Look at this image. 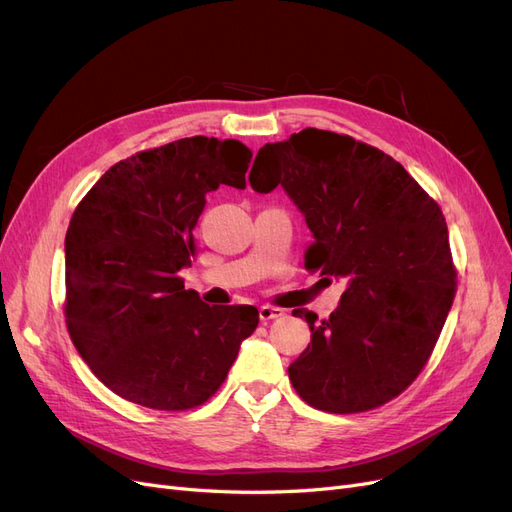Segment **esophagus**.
I'll return each mask as SVG.
<instances>
[{"instance_id": "34e87169", "label": "esophagus", "mask_w": 512, "mask_h": 512, "mask_svg": "<svg viewBox=\"0 0 512 512\" xmlns=\"http://www.w3.org/2000/svg\"><path fill=\"white\" fill-rule=\"evenodd\" d=\"M278 316H282L280 308H272V306H261L259 308V318L263 320V323H268V320L278 318Z\"/></svg>"}]
</instances>
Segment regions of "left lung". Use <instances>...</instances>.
<instances>
[{"label": "left lung", "mask_w": 512, "mask_h": 512, "mask_svg": "<svg viewBox=\"0 0 512 512\" xmlns=\"http://www.w3.org/2000/svg\"><path fill=\"white\" fill-rule=\"evenodd\" d=\"M249 181L278 185L306 217V268L346 291L327 320L297 308L312 342L289 367L308 405L358 413L399 396L420 375L456 297L439 204L384 151L306 128L257 151Z\"/></svg>", "instance_id": "8db88e82"}]
</instances>
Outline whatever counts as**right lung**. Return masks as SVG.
<instances>
[{
	"mask_svg": "<svg viewBox=\"0 0 512 512\" xmlns=\"http://www.w3.org/2000/svg\"><path fill=\"white\" fill-rule=\"evenodd\" d=\"M253 151L189 137L139 151L92 185L65 236V318L99 380L149 409L206 403L234 365L259 312L208 306L185 291L206 194L246 187Z\"/></svg>",
	"mask_w": 512,
	"mask_h": 512,
	"instance_id": "add662e5",
	"label": "right lung"
}]
</instances>
